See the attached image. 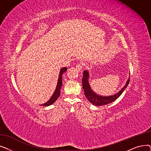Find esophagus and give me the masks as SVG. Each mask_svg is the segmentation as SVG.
Instances as JSON below:
<instances>
[{"label": "esophagus", "mask_w": 151, "mask_h": 151, "mask_svg": "<svg viewBox=\"0 0 151 151\" xmlns=\"http://www.w3.org/2000/svg\"><path fill=\"white\" fill-rule=\"evenodd\" d=\"M76 68H77V70H78V71H80L81 70H82V68H83V63H78V64H77L76 66Z\"/></svg>", "instance_id": "esophagus-1"}]
</instances>
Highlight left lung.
Here are the masks:
<instances>
[{
  "label": "left lung",
  "mask_w": 151,
  "mask_h": 151,
  "mask_svg": "<svg viewBox=\"0 0 151 151\" xmlns=\"http://www.w3.org/2000/svg\"><path fill=\"white\" fill-rule=\"evenodd\" d=\"M88 78H89V73L88 72V71L85 70L83 73V78L82 79V85H83V88L84 91L85 96L86 97L87 99H88V100L91 103V104L97 106L107 105L110 104V103H112L113 101H115L122 94V93L126 89V88L127 87L130 82V77H129L124 88L117 93L114 95V96H109V97H103V96H98V95L92 91L91 87L89 86V83L88 82Z\"/></svg>",
  "instance_id": "8db88e82"
}]
</instances>
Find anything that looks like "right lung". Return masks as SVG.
Instances as JSON below:
<instances>
[{"instance_id": "add662e5", "label": "right lung", "mask_w": 151, "mask_h": 151, "mask_svg": "<svg viewBox=\"0 0 151 151\" xmlns=\"http://www.w3.org/2000/svg\"><path fill=\"white\" fill-rule=\"evenodd\" d=\"M67 67H63L62 68L60 69V73H59V78H58V84L56 86V89H55V92H54L52 96L51 97V98L47 101V102H46L45 104H43L42 105H40L41 106H50L51 105H52V104L56 101V100L58 99V97L60 96V89H61V87L62 86V74L65 72L67 71Z\"/></svg>"}]
</instances>
